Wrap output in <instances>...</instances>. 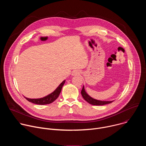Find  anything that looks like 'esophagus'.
<instances>
[{"label":"esophagus","mask_w":146,"mask_h":146,"mask_svg":"<svg viewBox=\"0 0 146 146\" xmlns=\"http://www.w3.org/2000/svg\"><path fill=\"white\" fill-rule=\"evenodd\" d=\"M80 74V72L78 70H75L73 72L72 75L73 76H76V75H78Z\"/></svg>","instance_id":"obj_1"}]
</instances>
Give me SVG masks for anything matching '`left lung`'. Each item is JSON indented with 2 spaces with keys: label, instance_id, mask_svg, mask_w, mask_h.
Returning <instances> with one entry per match:
<instances>
[{
  "label": "left lung",
  "instance_id": "left-lung-1",
  "mask_svg": "<svg viewBox=\"0 0 146 146\" xmlns=\"http://www.w3.org/2000/svg\"><path fill=\"white\" fill-rule=\"evenodd\" d=\"M81 93V95H82V96L83 97V98H84L87 102H88L90 104H91V105H96V106L105 105H107V104L111 103V102H113V101L98 100H96V99H95L91 98L86 92L85 89H84V86H83Z\"/></svg>",
  "mask_w": 146,
  "mask_h": 146
}]
</instances>
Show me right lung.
Instances as JSON below:
<instances>
[{
	"label": "right lung",
	"mask_w": 146,
	"mask_h": 146,
	"mask_svg": "<svg viewBox=\"0 0 146 146\" xmlns=\"http://www.w3.org/2000/svg\"><path fill=\"white\" fill-rule=\"evenodd\" d=\"M65 82V80L62 81L60 84V85L56 88V90L54 92H52L51 94L43 98H38V99H29L26 97L25 98L29 102L35 104H37V105H47V104H50L52 103L54 101H55L58 98L61 92L62 88L64 85Z\"/></svg>",
	"instance_id": "right-lung-1"
}]
</instances>
